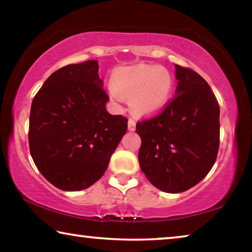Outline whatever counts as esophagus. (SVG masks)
<instances>
[{"mask_svg": "<svg viewBox=\"0 0 252 252\" xmlns=\"http://www.w3.org/2000/svg\"><path fill=\"white\" fill-rule=\"evenodd\" d=\"M127 129L130 131H134L135 130V121L133 119H129V121H127Z\"/></svg>", "mask_w": 252, "mask_h": 252, "instance_id": "obj_1", "label": "esophagus"}]
</instances>
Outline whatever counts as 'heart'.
<instances>
[{
  "label": "heart",
  "mask_w": 252,
  "mask_h": 252,
  "mask_svg": "<svg viewBox=\"0 0 252 252\" xmlns=\"http://www.w3.org/2000/svg\"><path fill=\"white\" fill-rule=\"evenodd\" d=\"M110 94L122 102L130 99V106L136 114H152L167 103L173 89V78L161 66L135 65L117 71L112 76Z\"/></svg>",
  "instance_id": "b5f03b06"
}]
</instances>
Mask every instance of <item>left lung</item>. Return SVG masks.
I'll return each instance as SVG.
<instances>
[{"mask_svg": "<svg viewBox=\"0 0 252 252\" xmlns=\"http://www.w3.org/2000/svg\"><path fill=\"white\" fill-rule=\"evenodd\" d=\"M176 95L157 116L136 123L139 163L153 186L168 193L189 190L215 164L220 144V106L197 72L176 65Z\"/></svg>", "mask_w": 252, "mask_h": 252, "instance_id": "1", "label": "left lung"}]
</instances>
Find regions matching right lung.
I'll list each match as a JSON object with an SVG mask.
<instances>
[{"label": "right lung", "instance_id": "right-lung-1", "mask_svg": "<svg viewBox=\"0 0 252 252\" xmlns=\"http://www.w3.org/2000/svg\"><path fill=\"white\" fill-rule=\"evenodd\" d=\"M97 61L51 74L34 96L29 146L36 168L64 191L87 189L103 176L127 129V119L105 109Z\"/></svg>", "mask_w": 252, "mask_h": 252}]
</instances>
